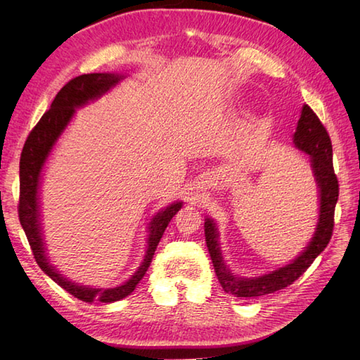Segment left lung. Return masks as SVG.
<instances>
[{
  "label": "left lung",
  "mask_w": 360,
  "mask_h": 360,
  "mask_svg": "<svg viewBox=\"0 0 360 360\" xmlns=\"http://www.w3.org/2000/svg\"><path fill=\"white\" fill-rule=\"evenodd\" d=\"M294 143L298 150L309 155L320 190V218L316 235L312 236V241L308 244L303 254L298 255L290 264L258 278H240L229 271L223 262L215 223L212 219H205V243H207L218 281L227 294L240 298H250L285 289L286 286L292 285L308 269L331 240L334 231L335 202L339 198V181L333 167V145L330 134L317 117V114L308 105H304L302 110V116L294 134Z\"/></svg>",
  "instance_id": "obj_1"
}]
</instances>
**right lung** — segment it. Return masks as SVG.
<instances>
[{
	"label": "right lung",
	"instance_id": "obj_1",
	"mask_svg": "<svg viewBox=\"0 0 360 360\" xmlns=\"http://www.w3.org/2000/svg\"><path fill=\"white\" fill-rule=\"evenodd\" d=\"M122 79V75L114 74H83L70 80L66 85L58 91L51 108L46 111L38 124L29 133L25 142V147L21 151L20 158V202H18V218L20 223L25 229L27 236L29 246L32 249V254L38 266L41 267L44 274L57 283V285L66 289L68 292L77 297L82 302H102L111 303L117 302L120 298L129 295L137 286L145 272L148 271L151 264L153 255L158 244L162 238L165 229L170 223L172 218L176 215V212L181 209V202H174L168 205L160 213L153 218L150 223V238H148V250L145 255L142 266L137 272L129 278L125 285L112 288V289H93L85 286H77L66 280L58 274V271L48 263L44 255V248L40 233V223H38V202H37V192L38 184H40V173L44 160L48 158L52 145L56 143L57 137L62 134L68 122L74 116L75 108L88 103V101L101 97L106 93L111 86Z\"/></svg>",
	"mask_w": 360,
	"mask_h": 360
}]
</instances>
